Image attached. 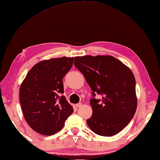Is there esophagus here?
Segmentation results:
<instances>
[{"label": "esophagus", "instance_id": "34e87169", "mask_svg": "<svg viewBox=\"0 0 160 160\" xmlns=\"http://www.w3.org/2000/svg\"><path fill=\"white\" fill-rule=\"evenodd\" d=\"M76 108H79V107H81V106H82V103H77V104H76Z\"/></svg>", "mask_w": 160, "mask_h": 160}]
</instances>
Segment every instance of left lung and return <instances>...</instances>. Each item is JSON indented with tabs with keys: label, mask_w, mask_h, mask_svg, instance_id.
Returning <instances> with one entry per match:
<instances>
[{
	"label": "left lung",
	"mask_w": 160,
	"mask_h": 160,
	"mask_svg": "<svg viewBox=\"0 0 160 160\" xmlns=\"http://www.w3.org/2000/svg\"><path fill=\"white\" fill-rule=\"evenodd\" d=\"M74 65L92 89L102 99H91L92 116L87 125L96 134L116 135L133 117L137 108L136 80L132 70L110 55L83 56L74 58Z\"/></svg>",
	"instance_id": "1"
}]
</instances>
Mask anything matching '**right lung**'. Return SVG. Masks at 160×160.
Returning <instances> with one entry per match:
<instances>
[{
	"mask_svg": "<svg viewBox=\"0 0 160 160\" xmlns=\"http://www.w3.org/2000/svg\"><path fill=\"white\" fill-rule=\"evenodd\" d=\"M73 57L43 60L30 69L20 87V102L26 121L46 136L60 131L73 109L64 95L62 78L73 65Z\"/></svg>",
	"mask_w": 160,
	"mask_h": 160,
	"instance_id": "add662e5",
	"label": "right lung"
}]
</instances>
